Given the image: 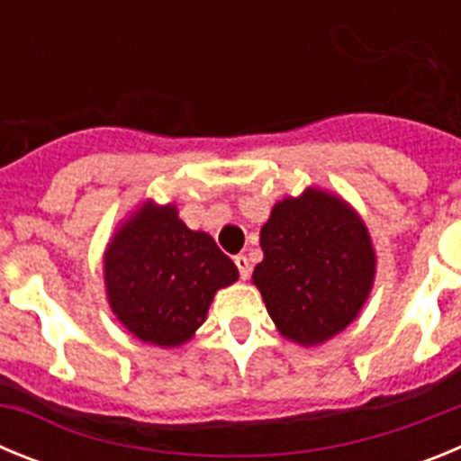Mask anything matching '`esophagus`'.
Returning a JSON list of instances; mask_svg holds the SVG:
<instances>
[{"mask_svg": "<svg viewBox=\"0 0 461 461\" xmlns=\"http://www.w3.org/2000/svg\"><path fill=\"white\" fill-rule=\"evenodd\" d=\"M235 266H238V270H240V279H249L251 263H249V258H247V256H244V254L235 256Z\"/></svg>", "mask_w": 461, "mask_h": 461, "instance_id": "1", "label": "esophagus"}]
</instances>
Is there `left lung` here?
<instances>
[{
	"label": "left lung",
	"instance_id": "8db88e82",
	"mask_svg": "<svg viewBox=\"0 0 461 461\" xmlns=\"http://www.w3.org/2000/svg\"><path fill=\"white\" fill-rule=\"evenodd\" d=\"M254 284L286 339L316 346L339 335L367 303L376 254L367 226L339 195L284 198L260 228Z\"/></svg>",
	"mask_w": 461,
	"mask_h": 461
}]
</instances>
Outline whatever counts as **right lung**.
<instances>
[{
    "mask_svg": "<svg viewBox=\"0 0 461 461\" xmlns=\"http://www.w3.org/2000/svg\"><path fill=\"white\" fill-rule=\"evenodd\" d=\"M105 293L117 321L148 344L173 348L205 323L212 297L238 267L177 207L145 203L113 235L104 256Z\"/></svg>",
    "mask_w": 461,
    "mask_h": 461,
    "instance_id": "obj_1",
    "label": "right lung"
}]
</instances>
